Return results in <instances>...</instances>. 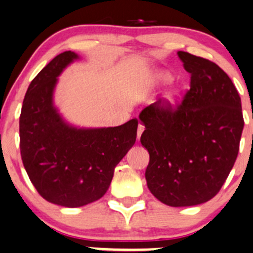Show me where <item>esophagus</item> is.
<instances>
[{
    "label": "esophagus",
    "mask_w": 253,
    "mask_h": 253,
    "mask_svg": "<svg viewBox=\"0 0 253 253\" xmlns=\"http://www.w3.org/2000/svg\"><path fill=\"white\" fill-rule=\"evenodd\" d=\"M144 128H145V127H144V125H141V124L138 125V129H137V138H138V139L140 138V135H141V133H143Z\"/></svg>",
    "instance_id": "34e87169"
}]
</instances>
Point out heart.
Instances as JSON below:
<instances>
[{"label":"heart","instance_id":"obj_1","mask_svg":"<svg viewBox=\"0 0 253 253\" xmlns=\"http://www.w3.org/2000/svg\"><path fill=\"white\" fill-rule=\"evenodd\" d=\"M158 80H161V82H169L170 80V77L168 76V74H160V76L157 77Z\"/></svg>","mask_w":253,"mask_h":253}]
</instances>
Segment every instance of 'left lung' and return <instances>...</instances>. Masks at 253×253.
Wrapping results in <instances>:
<instances>
[{
    "label": "left lung",
    "instance_id": "8db88e82",
    "mask_svg": "<svg viewBox=\"0 0 253 253\" xmlns=\"http://www.w3.org/2000/svg\"><path fill=\"white\" fill-rule=\"evenodd\" d=\"M191 74L181 102L160 98L139 118L149 151L145 170L150 192L169 207H191L215 197L239 152L244 118L230 78L211 61L177 52Z\"/></svg>",
    "mask_w": 253,
    "mask_h": 253
}]
</instances>
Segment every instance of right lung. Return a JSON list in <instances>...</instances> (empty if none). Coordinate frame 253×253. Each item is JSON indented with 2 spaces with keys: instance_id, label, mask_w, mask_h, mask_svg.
I'll list each match as a JSON object with an SVG mask.
<instances>
[{
  "instance_id": "add662e5",
  "label": "right lung",
  "mask_w": 253,
  "mask_h": 253,
  "mask_svg": "<svg viewBox=\"0 0 253 253\" xmlns=\"http://www.w3.org/2000/svg\"><path fill=\"white\" fill-rule=\"evenodd\" d=\"M78 55L54 57L25 95L19 132L26 173L45 201L66 208L84 207L104 196L114 169L137 138L138 120L116 127L77 129L52 107V91L62 69Z\"/></svg>"
}]
</instances>
